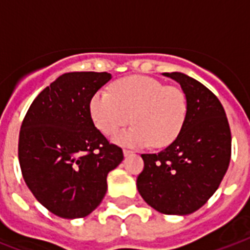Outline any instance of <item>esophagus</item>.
Segmentation results:
<instances>
[{"instance_id": "1", "label": "esophagus", "mask_w": 250, "mask_h": 250, "mask_svg": "<svg viewBox=\"0 0 250 250\" xmlns=\"http://www.w3.org/2000/svg\"><path fill=\"white\" fill-rule=\"evenodd\" d=\"M132 150H129V149H123V154H125V157H128V156H131V154H132Z\"/></svg>"}]
</instances>
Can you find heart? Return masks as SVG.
I'll list each match as a JSON object with an SVG mask.
<instances>
[{"instance_id": "obj_1", "label": "heart", "mask_w": 250, "mask_h": 250, "mask_svg": "<svg viewBox=\"0 0 250 250\" xmlns=\"http://www.w3.org/2000/svg\"><path fill=\"white\" fill-rule=\"evenodd\" d=\"M89 113L94 125L105 135L128 125L131 119L135 125L114 135L119 144L162 148L179 136L187 119L188 101L179 86L132 75L117 80L111 92L97 90L90 98Z\"/></svg>"}]
</instances>
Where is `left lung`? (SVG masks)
<instances>
[{"mask_svg": "<svg viewBox=\"0 0 250 250\" xmlns=\"http://www.w3.org/2000/svg\"><path fill=\"white\" fill-rule=\"evenodd\" d=\"M182 85L188 113L179 136L160 153L141 154L136 186L141 197L164 214L186 215L205 205L231 160V129L218 97L182 72H165Z\"/></svg>", "mask_w": 250, "mask_h": 250, "instance_id": "1", "label": "left lung"}]
</instances>
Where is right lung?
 <instances>
[{"label":"right lung","instance_id":"1","mask_svg":"<svg viewBox=\"0 0 250 250\" xmlns=\"http://www.w3.org/2000/svg\"><path fill=\"white\" fill-rule=\"evenodd\" d=\"M107 72H68L41 90L21 123L18 157L25 184L61 218H84L107 189L106 178L123 160L90 118V98Z\"/></svg>","mask_w":250,"mask_h":250}]
</instances>
